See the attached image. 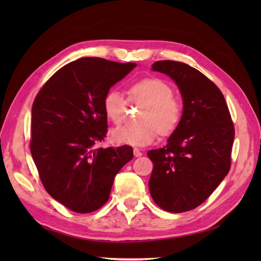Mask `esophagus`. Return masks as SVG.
<instances>
[{
	"label": "esophagus",
	"mask_w": 261,
	"mask_h": 261,
	"mask_svg": "<svg viewBox=\"0 0 261 261\" xmlns=\"http://www.w3.org/2000/svg\"><path fill=\"white\" fill-rule=\"evenodd\" d=\"M133 152H134V155H135V156H141V155H143V152H141L138 148H134Z\"/></svg>",
	"instance_id": "obj_1"
}]
</instances>
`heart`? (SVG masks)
<instances>
[{
  "mask_svg": "<svg viewBox=\"0 0 261 261\" xmlns=\"http://www.w3.org/2000/svg\"><path fill=\"white\" fill-rule=\"evenodd\" d=\"M172 93V87L160 78H144L133 83L128 88L129 99L146 102L139 117L141 123L113 129V143L145 147L153 143L159 132L163 135L174 132L180 122L183 108ZM126 105L127 102L123 94L115 89L109 90L102 101L106 116L114 124L122 123Z\"/></svg>",
  "mask_w": 261,
  "mask_h": 261,
  "instance_id": "b5f03b06",
  "label": "heart"
}]
</instances>
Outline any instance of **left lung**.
<instances>
[{
    "label": "left lung",
    "instance_id": "obj_1",
    "mask_svg": "<svg viewBox=\"0 0 261 261\" xmlns=\"http://www.w3.org/2000/svg\"><path fill=\"white\" fill-rule=\"evenodd\" d=\"M151 68L174 81L183 114L168 144L147 153L153 163L149 191L161 209L185 212L201 204L227 175L234 126L222 92L199 70L175 61H158Z\"/></svg>",
    "mask_w": 261,
    "mask_h": 261
}]
</instances>
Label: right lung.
<instances>
[{
	"label": "right lung",
	"instance_id": "1",
	"mask_svg": "<svg viewBox=\"0 0 261 261\" xmlns=\"http://www.w3.org/2000/svg\"><path fill=\"white\" fill-rule=\"evenodd\" d=\"M135 67L132 62L76 60L59 69L34 101L31 155L45 191L74 212L103 206L115 175L133 159L129 146L96 145L108 132L105 94Z\"/></svg>",
	"mask_w": 261,
	"mask_h": 261
}]
</instances>
